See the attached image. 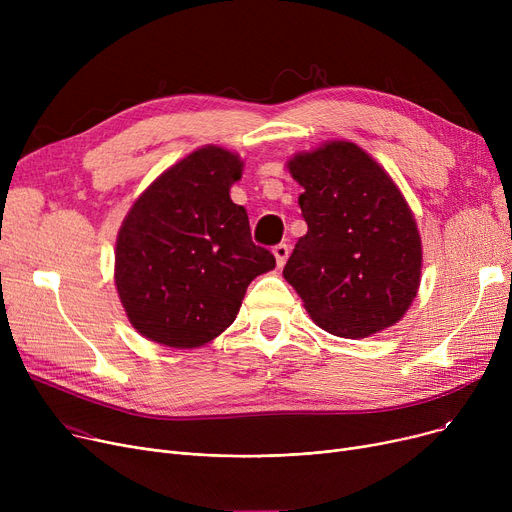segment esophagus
Returning a JSON list of instances; mask_svg holds the SVG:
<instances>
[{"label":"esophagus","instance_id":"esophagus-1","mask_svg":"<svg viewBox=\"0 0 512 512\" xmlns=\"http://www.w3.org/2000/svg\"><path fill=\"white\" fill-rule=\"evenodd\" d=\"M274 255H276V263H278V267H282V265L286 263L288 255H290V247L286 245V242H280V245H276V247H274Z\"/></svg>","mask_w":512,"mask_h":512}]
</instances>
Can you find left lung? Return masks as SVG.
I'll return each instance as SVG.
<instances>
[{"mask_svg": "<svg viewBox=\"0 0 512 512\" xmlns=\"http://www.w3.org/2000/svg\"><path fill=\"white\" fill-rule=\"evenodd\" d=\"M288 170L307 234L284 265L315 324L365 338L407 313L421 282V238L388 172L361 147L332 141L299 153Z\"/></svg>", "mask_w": 512, "mask_h": 512, "instance_id": "obj_1", "label": "left lung"}]
</instances>
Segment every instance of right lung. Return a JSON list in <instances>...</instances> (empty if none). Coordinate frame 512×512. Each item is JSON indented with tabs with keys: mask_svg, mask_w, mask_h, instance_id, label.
Listing matches in <instances>:
<instances>
[{
	"mask_svg": "<svg viewBox=\"0 0 512 512\" xmlns=\"http://www.w3.org/2000/svg\"><path fill=\"white\" fill-rule=\"evenodd\" d=\"M236 153L207 145L180 159L134 201L116 240V288L145 338L195 348L220 336L247 286L276 267L232 203Z\"/></svg>",
	"mask_w": 512,
	"mask_h": 512,
	"instance_id": "add662e5",
	"label": "right lung"
}]
</instances>
